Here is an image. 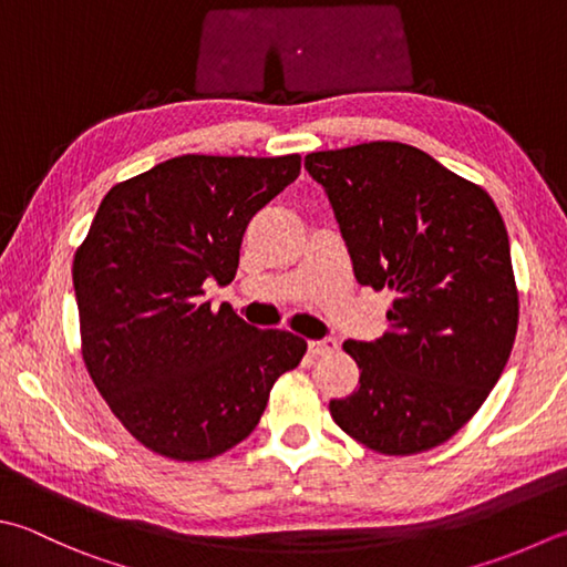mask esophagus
<instances>
[{"instance_id": "obj_1", "label": "esophagus", "mask_w": 567, "mask_h": 567, "mask_svg": "<svg viewBox=\"0 0 567 567\" xmlns=\"http://www.w3.org/2000/svg\"><path fill=\"white\" fill-rule=\"evenodd\" d=\"M336 350H338V340H336V338H326V340H311V343H308V352H311L313 358L328 355V352H336Z\"/></svg>"}]
</instances>
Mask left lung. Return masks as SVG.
<instances>
[{
  "instance_id": "obj_1",
  "label": "left lung",
  "mask_w": 567,
  "mask_h": 567,
  "mask_svg": "<svg viewBox=\"0 0 567 567\" xmlns=\"http://www.w3.org/2000/svg\"><path fill=\"white\" fill-rule=\"evenodd\" d=\"M306 169L328 192L355 279L392 293L382 338L343 343L360 388L330 414L378 454L430 452L478 412L514 348L506 224L486 189L404 143L311 153Z\"/></svg>"
}]
</instances>
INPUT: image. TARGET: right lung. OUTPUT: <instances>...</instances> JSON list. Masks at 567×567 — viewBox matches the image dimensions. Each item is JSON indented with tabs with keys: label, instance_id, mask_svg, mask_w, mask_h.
Here are the masks:
<instances>
[{
	"label": "right lung",
	"instance_id": "obj_1",
	"mask_svg": "<svg viewBox=\"0 0 567 567\" xmlns=\"http://www.w3.org/2000/svg\"><path fill=\"white\" fill-rule=\"evenodd\" d=\"M301 173V155H179L117 183L73 256L85 370L147 450L207 462L247 440L274 382L306 355L205 301L227 286L241 237Z\"/></svg>",
	"mask_w": 567,
	"mask_h": 567
}]
</instances>
